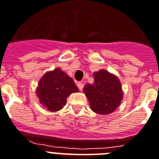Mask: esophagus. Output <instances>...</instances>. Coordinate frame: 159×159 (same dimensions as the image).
Instances as JSON below:
<instances>
[{"label":"esophagus","mask_w":159,"mask_h":159,"mask_svg":"<svg viewBox=\"0 0 159 159\" xmlns=\"http://www.w3.org/2000/svg\"><path fill=\"white\" fill-rule=\"evenodd\" d=\"M77 87L79 88L80 90H83V89H84V84L82 82H78L77 83Z\"/></svg>","instance_id":"34e87169"}]
</instances>
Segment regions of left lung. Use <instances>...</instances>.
Segmentation results:
<instances>
[{
  "label": "left lung",
  "instance_id": "obj_1",
  "mask_svg": "<svg viewBox=\"0 0 159 159\" xmlns=\"http://www.w3.org/2000/svg\"><path fill=\"white\" fill-rule=\"evenodd\" d=\"M94 83L88 84L84 92L89 101L90 108L100 115H108L116 110L123 98L119 79L106 70L94 73Z\"/></svg>",
  "mask_w": 159,
  "mask_h": 159
}]
</instances>
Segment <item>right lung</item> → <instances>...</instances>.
I'll use <instances>...</instances> for the list:
<instances>
[{"instance_id": "obj_1", "label": "right lung", "mask_w": 159, "mask_h": 159, "mask_svg": "<svg viewBox=\"0 0 159 159\" xmlns=\"http://www.w3.org/2000/svg\"><path fill=\"white\" fill-rule=\"evenodd\" d=\"M78 91L74 80L60 68H57L47 72L40 79L36 95L43 106L53 112L63 108L69 95Z\"/></svg>"}]
</instances>
